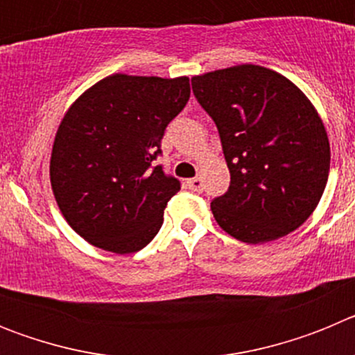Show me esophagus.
Instances as JSON below:
<instances>
[{
    "instance_id": "1",
    "label": "esophagus",
    "mask_w": 355,
    "mask_h": 355,
    "mask_svg": "<svg viewBox=\"0 0 355 355\" xmlns=\"http://www.w3.org/2000/svg\"><path fill=\"white\" fill-rule=\"evenodd\" d=\"M187 184L192 192H202V187H205V183H202L200 178H192V180L187 181Z\"/></svg>"
}]
</instances>
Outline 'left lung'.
<instances>
[{"mask_svg":"<svg viewBox=\"0 0 355 355\" xmlns=\"http://www.w3.org/2000/svg\"><path fill=\"white\" fill-rule=\"evenodd\" d=\"M215 121L231 184L211 200L216 224L245 243L302 225L318 206L331 165L327 131L302 90L283 74L243 64L192 78Z\"/></svg>","mask_w":355,"mask_h":355,"instance_id":"obj_1","label":"left lung"}]
</instances>
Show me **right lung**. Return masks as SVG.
Instances as JSON below:
<instances>
[{
    "label": "right lung",
    "instance_id": "right-lung-1",
    "mask_svg": "<svg viewBox=\"0 0 355 355\" xmlns=\"http://www.w3.org/2000/svg\"><path fill=\"white\" fill-rule=\"evenodd\" d=\"M188 97L187 76L112 74L67 110L49 178L67 224L94 247L131 254L156 236L181 184L155 159L165 128Z\"/></svg>",
    "mask_w": 355,
    "mask_h": 355
}]
</instances>
